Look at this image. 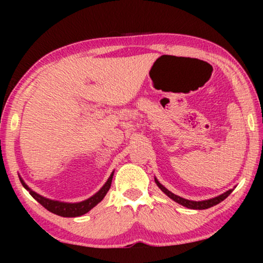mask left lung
I'll return each instance as SVG.
<instances>
[{
    "instance_id": "left-lung-1",
    "label": "left lung",
    "mask_w": 263,
    "mask_h": 263,
    "mask_svg": "<svg viewBox=\"0 0 263 263\" xmlns=\"http://www.w3.org/2000/svg\"><path fill=\"white\" fill-rule=\"evenodd\" d=\"M156 183H157V185L159 186V188L163 190V192L166 194L168 197H170V199L176 201V202L179 203V204H182V206H184L186 208H190V210H207V208L213 207V206H215V204L220 203L221 201H224L226 197H228L230 194L232 193V190H233V189H230L226 193L221 194V195L214 197V199L204 200V201H190V200H185V199H183V197H179L177 195H175L174 193H171L170 190H167L164 185H161L160 183L158 182L157 178H156Z\"/></svg>"
}]
</instances>
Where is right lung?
<instances>
[{"mask_svg": "<svg viewBox=\"0 0 263 263\" xmlns=\"http://www.w3.org/2000/svg\"><path fill=\"white\" fill-rule=\"evenodd\" d=\"M112 176L114 174H111V176L107 179V182L104 184L102 189L99 190L98 193L95 194L92 197H89L86 201H82V202L79 203H66V202H60V201H53V200H49L45 199L41 195H38L37 193L32 192V190L28 188V186L25 184V182L20 178L21 184H23L25 188H26L30 194L32 195L33 199L38 201L39 203L42 204L43 207L46 208L49 212H51L53 214L61 215V217H66V218H73V217H80V215L87 213L88 211H91L96 204H98L100 201L104 199V196L106 195V193L109 192L110 186H111V182H112Z\"/></svg>", "mask_w": 263, "mask_h": 263, "instance_id": "right-lung-1", "label": "right lung"}]
</instances>
